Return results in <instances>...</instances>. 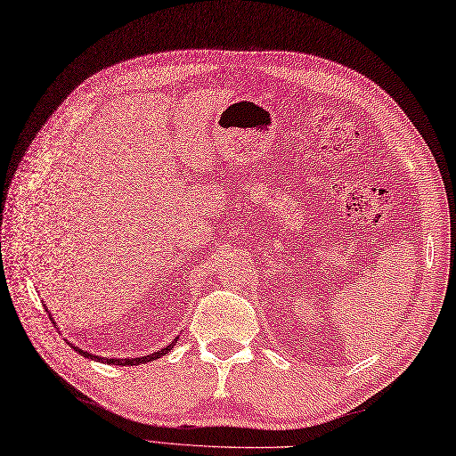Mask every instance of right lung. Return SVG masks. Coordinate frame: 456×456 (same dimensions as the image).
I'll use <instances>...</instances> for the list:
<instances>
[{
	"label": "right lung",
	"instance_id": "1",
	"mask_svg": "<svg viewBox=\"0 0 456 456\" xmlns=\"http://www.w3.org/2000/svg\"><path fill=\"white\" fill-rule=\"evenodd\" d=\"M50 322L54 323V319H53V315H50ZM178 340H175V342H171L168 344L167 347H163V349H159V351H156V353H151V355H146V357H137V359H107V357H99V355H92V353H88V351H84V349H80V347H75L71 342H67L69 344L75 351H78L80 355H84V357H88V359H94V361H101V362H107V364H122V366H134V364H142V362H150V361H156V359H159V357H163V355H167L168 351L173 349V346L176 344Z\"/></svg>",
	"mask_w": 456,
	"mask_h": 456
}]
</instances>
